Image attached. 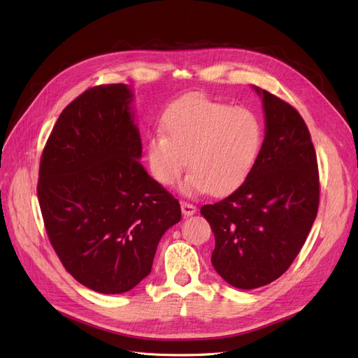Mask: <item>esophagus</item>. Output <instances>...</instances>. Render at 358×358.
Masks as SVG:
<instances>
[{
  "label": "esophagus",
  "mask_w": 358,
  "mask_h": 358,
  "mask_svg": "<svg viewBox=\"0 0 358 358\" xmlns=\"http://www.w3.org/2000/svg\"><path fill=\"white\" fill-rule=\"evenodd\" d=\"M180 209L183 216H191L197 212V208L194 204L188 203V201H180Z\"/></svg>",
  "instance_id": "34e87169"
}]
</instances>
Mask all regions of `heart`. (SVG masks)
<instances>
[{
	"mask_svg": "<svg viewBox=\"0 0 358 358\" xmlns=\"http://www.w3.org/2000/svg\"><path fill=\"white\" fill-rule=\"evenodd\" d=\"M164 136L148 138L146 161L150 175L162 187H173L188 164L182 183L188 196L208 191L224 196L239 188L252 171L263 145V128L254 113L187 96L162 117Z\"/></svg>",
	"mask_w": 358,
	"mask_h": 358,
	"instance_id": "heart-1",
	"label": "heart"
}]
</instances>
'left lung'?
<instances>
[{"mask_svg": "<svg viewBox=\"0 0 358 358\" xmlns=\"http://www.w3.org/2000/svg\"><path fill=\"white\" fill-rule=\"evenodd\" d=\"M254 90L266 117L254 169L229 197L200 209L215 234V270L241 289L267 285L287 272L320 204L317 154L305 121L279 96Z\"/></svg>", "mask_w": 358, "mask_h": 358, "instance_id": "left-lung-1", "label": "left lung"}]
</instances>
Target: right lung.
<instances>
[{
    "label": "right lung",
    "instance_id": "1",
    "mask_svg": "<svg viewBox=\"0 0 358 358\" xmlns=\"http://www.w3.org/2000/svg\"><path fill=\"white\" fill-rule=\"evenodd\" d=\"M127 85H100L59 115L43 149L37 196L67 272L103 294L134 288L180 204L140 164L142 140Z\"/></svg>",
    "mask_w": 358,
    "mask_h": 358
}]
</instances>
